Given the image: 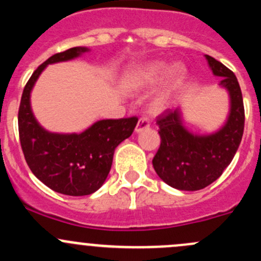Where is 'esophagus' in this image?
Masks as SVG:
<instances>
[{"mask_svg": "<svg viewBox=\"0 0 261 261\" xmlns=\"http://www.w3.org/2000/svg\"><path fill=\"white\" fill-rule=\"evenodd\" d=\"M147 127H150V120H149V118H147V117H140V118H139L138 123H136L135 131H136V133H141V131H144Z\"/></svg>", "mask_w": 261, "mask_h": 261, "instance_id": "1", "label": "esophagus"}]
</instances>
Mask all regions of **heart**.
<instances>
[{"mask_svg": "<svg viewBox=\"0 0 261 261\" xmlns=\"http://www.w3.org/2000/svg\"><path fill=\"white\" fill-rule=\"evenodd\" d=\"M167 73L168 77L165 78L164 84L158 91V93L155 94L151 101V109L154 111H160L168 103V99H169L173 89L177 87V84L183 78L184 68L181 65H173L169 72H168V65L163 62H151L139 65L126 75V86L134 91L147 89L159 83Z\"/></svg>", "mask_w": 261, "mask_h": 261, "instance_id": "obj_1", "label": "heart"}]
</instances>
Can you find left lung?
Returning <instances> with one entry per match:
<instances>
[{
	"instance_id": "obj_1",
	"label": "left lung",
	"mask_w": 261,
	"mask_h": 261,
	"mask_svg": "<svg viewBox=\"0 0 261 261\" xmlns=\"http://www.w3.org/2000/svg\"><path fill=\"white\" fill-rule=\"evenodd\" d=\"M213 74L222 77L221 86L231 97V112L226 125L216 134L197 136L181 126L179 112L165 110L158 116L160 147L152 159L156 174L180 191H198L221 177L238 151L245 125L240 84L232 70L206 55Z\"/></svg>"
}]
</instances>
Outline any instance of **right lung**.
Listing matches in <instances>:
<instances>
[{
  "label": "right lung",
  "instance_id": "1",
  "mask_svg": "<svg viewBox=\"0 0 261 261\" xmlns=\"http://www.w3.org/2000/svg\"><path fill=\"white\" fill-rule=\"evenodd\" d=\"M88 49L70 48L51 55L39 65L23 88L18 107V135L23 156L39 180L58 193L87 196L101 188L115 149L134 133L138 117L102 120L82 134L60 135L44 130L34 117L30 92L48 64L77 58Z\"/></svg>",
  "mask_w": 261,
  "mask_h": 261
}]
</instances>
